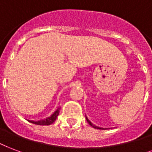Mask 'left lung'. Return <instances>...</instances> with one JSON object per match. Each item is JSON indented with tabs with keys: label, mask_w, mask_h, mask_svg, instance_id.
Here are the masks:
<instances>
[{
	"label": "left lung",
	"mask_w": 152,
	"mask_h": 152,
	"mask_svg": "<svg viewBox=\"0 0 152 152\" xmlns=\"http://www.w3.org/2000/svg\"><path fill=\"white\" fill-rule=\"evenodd\" d=\"M86 121H87V122H88V124H90V125H91V126H93L94 128H95V129H103V128H102V127H99V126H94V124H91V121H90V120H89L88 118H87V117H86Z\"/></svg>",
	"instance_id": "1"
}]
</instances>
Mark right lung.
Segmentation results:
<instances>
[{
    "label": "right lung",
    "instance_id": "add662e5",
    "mask_svg": "<svg viewBox=\"0 0 152 152\" xmlns=\"http://www.w3.org/2000/svg\"><path fill=\"white\" fill-rule=\"evenodd\" d=\"M59 110H60V107L58 108V110H56L55 112L53 113V115H51L50 117H48L45 119H43V120H39V121H30L28 120V122H30L32 124H37V125H42V126H48V125H50L52 124L56 120L57 117L59 115Z\"/></svg>",
    "mask_w": 152,
    "mask_h": 152
}]
</instances>
